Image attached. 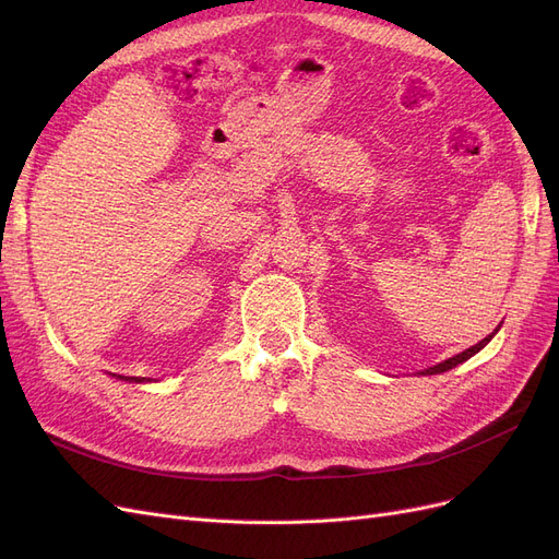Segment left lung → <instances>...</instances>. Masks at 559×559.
I'll use <instances>...</instances> for the list:
<instances>
[{"instance_id":"left-lung-1","label":"left lung","mask_w":559,"mask_h":559,"mask_svg":"<svg viewBox=\"0 0 559 559\" xmlns=\"http://www.w3.org/2000/svg\"><path fill=\"white\" fill-rule=\"evenodd\" d=\"M495 333H497V331H495ZM495 333H492V335H487V337H483V341H480L478 345H473V347H468V349L460 352V354H456V357H450V359H445V361H441V364H436V366H431V368H427V370H421V376H438V373H445V370H450V368H454V366L464 364L466 359H471V357H473V354H478V352H480L489 341H492Z\"/></svg>"}]
</instances>
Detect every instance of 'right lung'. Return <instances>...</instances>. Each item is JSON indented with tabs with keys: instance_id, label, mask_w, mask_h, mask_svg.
<instances>
[{
	"instance_id": "right-lung-1",
	"label": "right lung",
	"mask_w": 559,
	"mask_h": 559,
	"mask_svg": "<svg viewBox=\"0 0 559 559\" xmlns=\"http://www.w3.org/2000/svg\"><path fill=\"white\" fill-rule=\"evenodd\" d=\"M118 380H128V382H151L148 378H128V376H118Z\"/></svg>"
}]
</instances>
